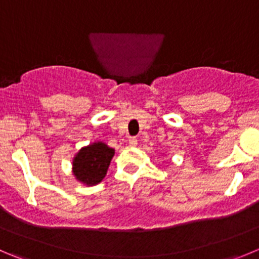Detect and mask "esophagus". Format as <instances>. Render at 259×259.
Here are the masks:
<instances>
[{"label":"esophagus","instance_id":"1","mask_svg":"<svg viewBox=\"0 0 259 259\" xmlns=\"http://www.w3.org/2000/svg\"><path fill=\"white\" fill-rule=\"evenodd\" d=\"M138 144V141L137 138H130L129 139V146L130 147H135Z\"/></svg>","mask_w":259,"mask_h":259}]
</instances>
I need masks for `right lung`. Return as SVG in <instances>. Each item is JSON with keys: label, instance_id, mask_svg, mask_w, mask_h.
<instances>
[{"label": "right lung", "instance_id": "add662e5", "mask_svg": "<svg viewBox=\"0 0 259 259\" xmlns=\"http://www.w3.org/2000/svg\"><path fill=\"white\" fill-rule=\"evenodd\" d=\"M113 154L115 149L101 141L81 147L72 158V175L87 187L98 184L107 174Z\"/></svg>", "mask_w": 259, "mask_h": 259}]
</instances>
